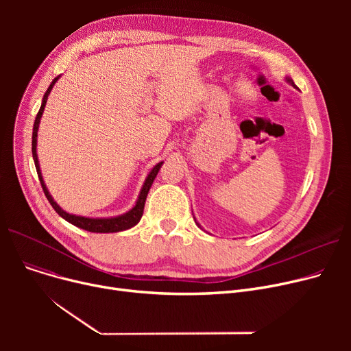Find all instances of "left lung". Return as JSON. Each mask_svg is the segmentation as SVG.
Listing matches in <instances>:
<instances>
[{"label": "left lung", "instance_id": "left-lung-1", "mask_svg": "<svg viewBox=\"0 0 351 351\" xmlns=\"http://www.w3.org/2000/svg\"><path fill=\"white\" fill-rule=\"evenodd\" d=\"M285 80H286V82H289V84H290V85H291V86H294V88H298V86H296V84H294V82H293V80H291V78H290V77H287V75H286V77H285ZM193 219H195V222H196V225H197V226H199V228H200V229H202V230H205V229H204V228H202V226H200V223H199V222H197V220H196V217H195V215H193ZM205 232H206V230H205Z\"/></svg>", "mask_w": 351, "mask_h": 351}]
</instances>
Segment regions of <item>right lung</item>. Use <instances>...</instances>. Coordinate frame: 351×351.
Returning <instances> with one entry per match:
<instances>
[{
  "label": "right lung",
  "mask_w": 351,
  "mask_h": 351,
  "mask_svg": "<svg viewBox=\"0 0 351 351\" xmlns=\"http://www.w3.org/2000/svg\"><path fill=\"white\" fill-rule=\"evenodd\" d=\"M61 78V75L55 77L52 80V82L49 84L45 95L43 98V104H41V108L38 110V114H36V118H35V122H34V128H32V158H34V163H35V168H36V173H38V178H40V182H41V186L44 189V193L47 196V199L49 200L51 206L55 209V212H57L62 219H65L66 222H69L71 225L77 226L80 229H84V230H88V232H94V233H117V232H122V230H126V229H131L134 228L135 225L139 223V220L143 215V208H145V200H146V196H147V192H149L152 183L160 169V166L163 165V162H159L156 163L154 168L151 169V172L147 173L143 185L141 188V192L138 195V199L135 202V205L129 209L128 212L122 213V215H118V216H110V217H86V216H80V215H72V213H68L65 212L57 202L53 200V197L51 196L45 182H44V178H43V173H41V168H40V160H38V155H36V141H38V129H40V122H41V117L44 114V109H45V105H47V99H48V95L51 94L52 90V86L57 84V81Z\"/></svg>",
  "instance_id": "obj_1"
}]
</instances>
